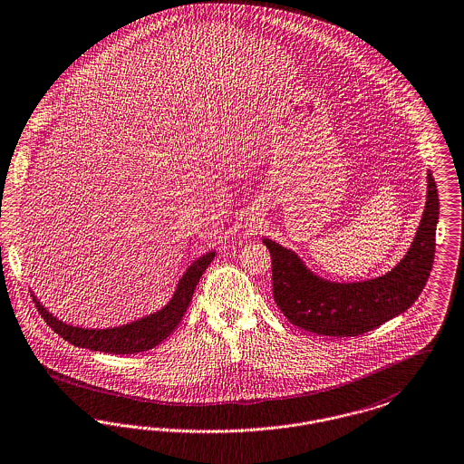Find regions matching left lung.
Instances as JSON below:
<instances>
[{
  "instance_id": "left-lung-1",
  "label": "left lung",
  "mask_w": 464,
  "mask_h": 464,
  "mask_svg": "<svg viewBox=\"0 0 464 464\" xmlns=\"http://www.w3.org/2000/svg\"><path fill=\"white\" fill-rule=\"evenodd\" d=\"M427 202L408 252L378 278L340 283L321 278L297 252L269 238L262 243L273 259V294L279 311L298 328L326 336L366 334L402 314L427 285L439 223V193L427 172Z\"/></svg>"
}]
</instances>
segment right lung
<instances>
[{
  "mask_svg": "<svg viewBox=\"0 0 464 464\" xmlns=\"http://www.w3.org/2000/svg\"><path fill=\"white\" fill-rule=\"evenodd\" d=\"M216 257V250H210L198 259L193 260L189 267L183 273L178 281L176 290L170 300L157 313L140 317L132 323H126L113 328H82L63 323L56 315L52 314L33 294L36 302L37 311L41 317L52 326L55 334H60L63 340L81 349H90L105 353H138L150 351L164 342L169 334L176 330L181 317L186 313L193 292L202 278L205 269Z\"/></svg>",
  "mask_w": 464,
  "mask_h": 464,
  "instance_id": "obj_1",
  "label": "right lung"
}]
</instances>
